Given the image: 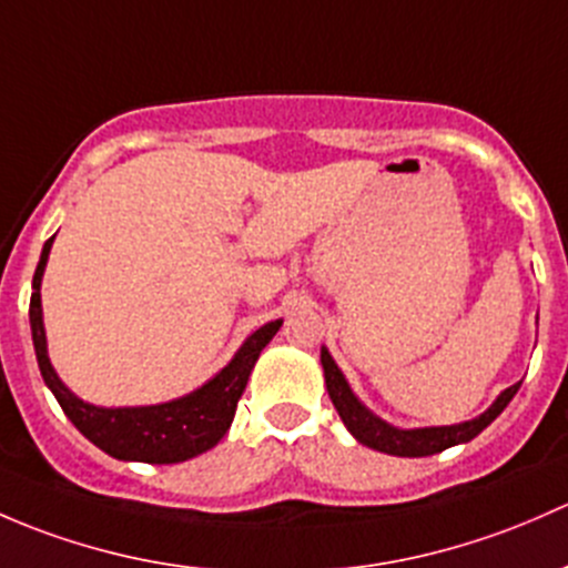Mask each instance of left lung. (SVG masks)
Returning <instances> with one entry per match:
<instances>
[{
  "instance_id": "8db88e82",
  "label": "left lung",
  "mask_w": 568,
  "mask_h": 568,
  "mask_svg": "<svg viewBox=\"0 0 568 568\" xmlns=\"http://www.w3.org/2000/svg\"><path fill=\"white\" fill-rule=\"evenodd\" d=\"M320 361H323L325 385H327V394H331L333 407H336L338 415H342L344 426L353 432L355 440L374 448V452L394 454V457H429V454H440L446 452V448L457 446V443L473 440L478 432L487 429V426L493 424L503 410H506V405L519 390V383L511 385V388H506L487 413H481L473 420H465V424L429 426V429H396V426L385 424V420H379L377 415H372L358 399H355L347 379H344V374L338 372V366L333 364L327 349H323Z\"/></svg>"
}]
</instances>
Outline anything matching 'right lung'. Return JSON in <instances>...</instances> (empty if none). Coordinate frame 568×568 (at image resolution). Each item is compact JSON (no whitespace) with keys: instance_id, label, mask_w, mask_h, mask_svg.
<instances>
[{"instance_id":"right-lung-1","label":"right lung","mask_w":568,"mask_h":568,"mask_svg":"<svg viewBox=\"0 0 568 568\" xmlns=\"http://www.w3.org/2000/svg\"><path fill=\"white\" fill-rule=\"evenodd\" d=\"M51 243H54V237L45 241L38 271H34L32 278L29 325H32V342L40 374H43L45 385L57 396L62 410L73 420L75 429L114 459L174 465V462H185L196 457V454L210 452L226 435V429H230L237 410V402H241L245 383H248V374L254 369L262 347L282 327V320L262 325L260 331L251 333L243 347L237 349L235 358L230 361V366H224L210 383H204L202 388L183 396V399L153 407H116V410L87 405V402L75 399L65 385H62L54 366H51L49 353H45L43 312H40V278H43V267L45 260H49Z\"/></svg>"}]
</instances>
